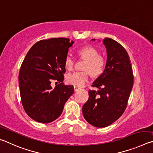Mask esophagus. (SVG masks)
Returning a JSON list of instances; mask_svg holds the SVG:
<instances>
[{"instance_id": "obj_1", "label": "esophagus", "mask_w": 153, "mask_h": 153, "mask_svg": "<svg viewBox=\"0 0 153 153\" xmlns=\"http://www.w3.org/2000/svg\"><path fill=\"white\" fill-rule=\"evenodd\" d=\"M74 91L76 92V91H77V90H78L79 89V88L76 86H74Z\"/></svg>"}]
</instances>
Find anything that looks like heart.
<instances>
[{
  "label": "heart",
  "mask_w": 153,
  "mask_h": 153,
  "mask_svg": "<svg viewBox=\"0 0 153 153\" xmlns=\"http://www.w3.org/2000/svg\"><path fill=\"white\" fill-rule=\"evenodd\" d=\"M77 53L88 61L85 70H89L91 73L97 76L102 73L105 66V60L101 55H99V52L92 46L86 45L77 49ZM74 59L70 55L66 56L65 59L64 65L65 68L70 70L74 67ZM90 77L89 71H76L67 75V82L74 86H84L88 82Z\"/></svg>",
  "instance_id": "1"
}]
</instances>
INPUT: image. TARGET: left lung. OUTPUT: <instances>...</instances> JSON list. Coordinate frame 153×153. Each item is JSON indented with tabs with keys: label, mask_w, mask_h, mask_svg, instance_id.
Masks as SVG:
<instances>
[{
	"label": "left lung",
	"mask_w": 153,
	"mask_h": 153,
	"mask_svg": "<svg viewBox=\"0 0 153 153\" xmlns=\"http://www.w3.org/2000/svg\"><path fill=\"white\" fill-rule=\"evenodd\" d=\"M103 44L107 48V63L92 85L99 90H89L88 100L82 107L85 120L97 128L109 126L122 115L134 84L132 67L125 48L109 38H105Z\"/></svg>",
	"instance_id": "left-lung-1"
}]
</instances>
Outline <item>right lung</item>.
<instances>
[{"label": "right lung", "mask_w": 153, "mask_h": 153, "mask_svg": "<svg viewBox=\"0 0 153 153\" xmlns=\"http://www.w3.org/2000/svg\"><path fill=\"white\" fill-rule=\"evenodd\" d=\"M73 44L65 38L40 40L23 61L19 74L21 99L25 113L36 121L45 123L56 120L74 92L73 86L63 83L65 59ZM53 80L59 83L55 89L50 86Z\"/></svg>", "instance_id": "right-lung-1"}]
</instances>
